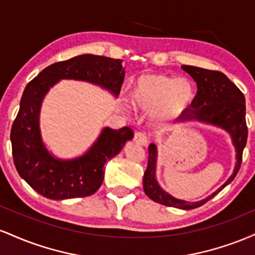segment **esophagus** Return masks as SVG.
<instances>
[{"mask_svg":"<svg viewBox=\"0 0 255 255\" xmlns=\"http://www.w3.org/2000/svg\"><path fill=\"white\" fill-rule=\"evenodd\" d=\"M134 140L140 145H147L148 141H150V136L145 133V131H136L134 134Z\"/></svg>","mask_w":255,"mask_h":255,"instance_id":"obj_1","label":"esophagus"}]
</instances>
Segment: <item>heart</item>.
<instances>
[{"label":"heart","mask_w":255,"mask_h":255,"mask_svg":"<svg viewBox=\"0 0 255 255\" xmlns=\"http://www.w3.org/2000/svg\"><path fill=\"white\" fill-rule=\"evenodd\" d=\"M131 99L142 110L158 108V116L174 119L191 107L194 87L186 79H175L163 74H146L137 79L131 91Z\"/></svg>","instance_id":"b5f03b06"}]
</instances>
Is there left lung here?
Masks as SVG:
<instances>
[{
  "mask_svg": "<svg viewBox=\"0 0 255 255\" xmlns=\"http://www.w3.org/2000/svg\"><path fill=\"white\" fill-rule=\"evenodd\" d=\"M182 69L194 79L198 91L191 107L180 116L181 121L199 120V121L224 128L231 134L234 144L236 146V151H238V154H236L238 163L229 180L209 198L198 203H188V201L172 198L158 186L156 177H154L157 148L154 144L148 146V163L144 174V191L146 195L156 203L165 205V206L192 210L211 200L238 175L241 168L242 153L247 142L248 127L246 124V102L244 93L235 84L231 83L227 75L218 71H210V69L184 66V64Z\"/></svg>",
  "mask_w": 255,
  "mask_h": 255,
  "instance_id": "1",
  "label": "left lung"
}]
</instances>
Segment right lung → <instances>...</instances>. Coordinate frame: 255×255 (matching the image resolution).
Here are the masks:
<instances>
[{"label": "right lung", "mask_w": 255, "mask_h": 255, "mask_svg": "<svg viewBox=\"0 0 255 255\" xmlns=\"http://www.w3.org/2000/svg\"><path fill=\"white\" fill-rule=\"evenodd\" d=\"M60 79L90 81L118 96L125 79L121 61L97 55H80L46 67L26 85L20 109L10 130L11 153L19 175L34 191L52 200L92 195L104 178V164L134 136L129 127L105 128L93 147L74 160H58L40 139L39 108L48 90Z\"/></svg>", "instance_id": "add662e5"}]
</instances>
